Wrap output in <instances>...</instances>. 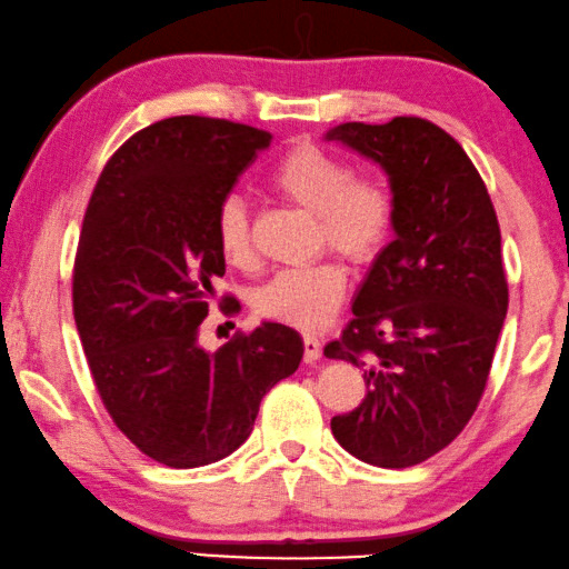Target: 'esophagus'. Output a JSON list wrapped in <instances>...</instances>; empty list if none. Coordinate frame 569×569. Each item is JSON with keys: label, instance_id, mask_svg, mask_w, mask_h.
<instances>
[{"label": "esophagus", "instance_id": "34e87169", "mask_svg": "<svg viewBox=\"0 0 569 569\" xmlns=\"http://www.w3.org/2000/svg\"><path fill=\"white\" fill-rule=\"evenodd\" d=\"M322 356V342L315 335H303V361L315 363Z\"/></svg>", "mask_w": 569, "mask_h": 569}]
</instances>
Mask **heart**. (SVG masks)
I'll return each mask as SVG.
<instances>
[{
    "instance_id": "b5f03b06",
    "label": "heart",
    "mask_w": 569,
    "mask_h": 569,
    "mask_svg": "<svg viewBox=\"0 0 569 569\" xmlns=\"http://www.w3.org/2000/svg\"><path fill=\"white\" fill-rule=\"evenodd\" d=\"M270 188L293 206L315 213L319 239L348 260L371 262L395 231V198L379 180L353 178L348 162L309 147H296L270 170ZM213 237L221 258L234 268L252 262L250 216L237 196L223 198L213 216ZM346 268L335 260L288 268L254 293V309L276 322L315 330L346 299Z\"/></svg>"
}]
</instances>
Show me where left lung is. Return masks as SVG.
<instances>
[{
    "instance_id": "1",
    "label": "left lung",
    "mask_w": 569,
    "mask_h": 569,
    "mask_svg": "<svg viewBox=\"0 0 569 569\" xmlns=\"http://www.w3.org/2000/svg\"><path fill=\"white\" fill-rule=\"evenodd\" d=\"M325 141L379 164L395 198V239L353 296L327 358L363 368L366 397L332 418L356 459L405 469L461 433L508 315L498 216L459 141L422 118L340 123Z\"/></svg>"
}]
</instances>
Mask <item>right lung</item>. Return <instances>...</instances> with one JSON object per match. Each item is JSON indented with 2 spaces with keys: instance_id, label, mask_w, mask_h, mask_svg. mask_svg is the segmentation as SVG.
<instances>
[{
  "instance_id": "obj_1",
  "label": "right lung",
  "mask_w": 569,
  "mask_h": 569,
  "mask_svg": "<svg viewBox=\"0 0 569 569\" xmlns=\"http://www.w3.org/2000/svg\"><path fill=\"white\" fill-rule=\"evenodd\" d=\"M268 131L174 116L110 157L74 262V322L121 433L172 469L206 467L252 433L262 397L303 358L293 327L260 322L219 350L198 342L223 258L213 216Z\"/></svg>"
}]
</instances>
